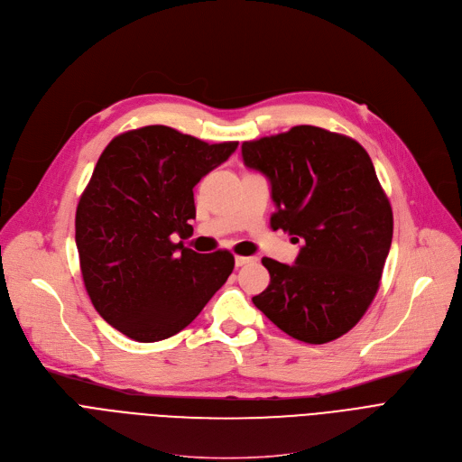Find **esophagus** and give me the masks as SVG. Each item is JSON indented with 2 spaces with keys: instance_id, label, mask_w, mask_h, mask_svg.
Returning <instances> with one entry per match:
<instances>
[{
  "instance_id": "obj_1",
  "label": "esophagus",
  "mask_w": 462,
  "mask_h": 462,
  "mask_svg": "<svg viewBox=\"0 0 462 462\" xmlns=\"http://www.w3.org/2000/svg\"><path fill=\"white\" fill-rule=\"evenodd\" d=\"M251 262H254V258H251V256H236V267H243Z\"/></svg>"
}]
</instances>
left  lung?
Instances as JSON below:
<instances>
[{
    "mask_svg": "<svg viewBox=\"0 0 462 462\" xmlns=\"http://www.w3.org/2000/svg\"><path fill=\"white\" fill-rule=\"evenodd\" d=\"M241 153L271 183V228L302 241L293 265L262 260L271 282L253 302L295 340L332 342L370 309L392 245L374 163L355 139L318 126L245 141Z\"/></svg>",
    "mask_w": 462,
    "mask_h": 462,
    "instance_id": "1",
    "label": "left lung"
}]
</instances>
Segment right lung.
Listing matches in <instances>:
<instances>
[{
    "label": "right lung",
    "instance_id": "1",
    "mask_svg": "<svg viewBox=\"0 0 462 462\" xmlns=\"http://www.w3.org/2000/svg\"><path fill=\"white\" fill-rule=\"evenodd\" d=\"M236 148L156 125L120 134L102 152L76 209V245L97 312L132 340L186 328L230 276L228 251L199 254L171 236L193 230V188Z\"/></svg>",
    "mask_w": 462,
    "mask_h": 462
}]
</instances>
